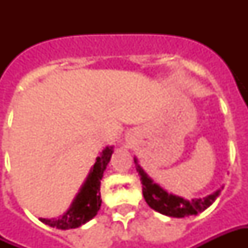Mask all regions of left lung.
I'll list each match as a JSON object with an SVG mask.
<instances>
[{"instance_id": "1", "label": "left lung", "mask_w": 248, "mask_h": 248, "mask_svg": "<svg viewBox=\"0 0 248 248\" xmlns=\"http://www.w3.org/2000/svg\"><path fill=\"white\" fill-rule=\"evenodd\" d=\"M134 163L135 169H137V171H138L140 177L142 192H143V198H145L146 203L153 210H155V211L163 214V215H167V217L185 218V217H190V215H197V214L202 213L206 208L210 207L220 194V190H217V191L210 194L207 197L187 201L182 197L169 194L159 185H156L146 174L145 170L140 167L137 158H134Z\"/></svg>"}]
</instances>
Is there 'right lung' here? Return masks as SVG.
I'll return each mask as SVG.
<instances>
[{"label": "right lung", "instance_id": "obj_1", "mask_svg": "<svg viewBox=\"0 0 248 248\" xmlns=\"http://www.w3.org/2000/svg\"><path fill=\"white\" fill-rule=\"evenodd\" d=\"M111 154L113 146H108L106 149H103L101 155L97 156L86 181L81 186L69 210L62 217L57 219L41 218V222L50 227L69 230L77 229L94 218L101 208V179L103 177V171L106 170V166L110 162Z\"/></svg>", "mask_w": 248, "mask_h": 248}]
</instances>
